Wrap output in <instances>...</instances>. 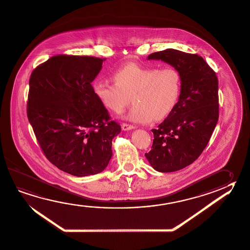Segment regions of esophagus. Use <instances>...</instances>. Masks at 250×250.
I'll return each instance as SVG.
<instances>
[{"label": "esophagus", "mask_w": 250, "mask_h": 250, "mask_svg": "<svg viewBox=\"0 0 250 250\" xmlns=\"http://www.w3.org/2000/svg\"><path fill=\"white\" fill-rule=\"evenodd\" d=\"M122 128H123V130L124 131H126V130H130V129H133V128H135V127L131 125V124H128V123H123V125H122Z\"/></svg>", "instance_id": "1"}]
</instances>
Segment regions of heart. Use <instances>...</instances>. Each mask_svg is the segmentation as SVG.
<instances>
[{
    "instance_id": "b5f03b06",
    "label": "heart",
    "mask_w": 250,
    "mask_h": 250,
    "mask_svg": "<svg viewBox=\"0 0 250 250\" xmlns=\"http://www.w3.org/2000/svg\"><path fill=\"white\" fill-rule=\"evenodd\" d=\"M114 83L98 81L93 93L108 110L120 113L132 102L127 118L135 123H148L167 117L177 105L182 79L174 68L144 67L128 63L114 73Z\"/></svg>"
}]
</instances>
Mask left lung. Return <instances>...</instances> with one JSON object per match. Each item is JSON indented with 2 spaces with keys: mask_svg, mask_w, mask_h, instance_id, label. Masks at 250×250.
Segmentation results:
<instances>
[{
  "mask_svg": "<svg viewBox=\"0 0 250 250\" xmlns=\"http://www.w3.org/2000/svg\"><path fill=\"white\" fill-rule=\"evenodd\" d=\"M172 65L182 79L178 103L152 129L151 150L145 153L154 169L172 172L187 167L207 147L219 119L218 78L198 54L167 49L148 56Z\"/></svg>",
  "mask_w": 250,
  "mask_h": 250,
  "instance_id": "8db88e82",
  "label": "left lung"
}]
</instances>
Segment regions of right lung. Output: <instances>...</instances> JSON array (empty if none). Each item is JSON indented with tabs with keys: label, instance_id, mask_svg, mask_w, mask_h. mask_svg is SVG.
Returning a JSON list of instances; mask_svg holds the SVG:
<instances>
[{
	"label": "right lung",
	"instance_id": "1",
	"mask_svg": "<svg viewBox=\"0 0 250 250\" xmlns=\"http://www.w3.org/2000/svg\"><path fill=\"white\" fill-rule=\"evenodd\" d=\"M105 60L53 56L30 75L27 115L38 144L51 164L77 177L104 170L122 130L91 85Z\"/></svg>",
	"mask_w": 250,
	"mask_h": 250
}]
</instances>
